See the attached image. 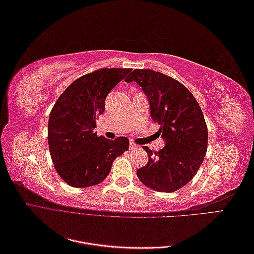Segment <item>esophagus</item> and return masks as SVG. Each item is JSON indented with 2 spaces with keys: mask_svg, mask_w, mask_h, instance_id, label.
<instances>
[{
  "mask_svg": "<svg viewBox=\"0 0 254 254\" xmlns=\"http://www.w3.org/2000/svg\"><path fill=\"white\" fill-rule=\"evenodd\" d=\"M129 148H130V150H134V149H136V148H137V145H136V144H134L133 142H130V144H129Z\"/></svg>",
  "mask_w": 254,
  "mask_h": 254,
  "instance_id": "1",
  "label": "esophagus"
}]
</instances>
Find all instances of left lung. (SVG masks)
I'll return each instance as SVG.
<instances>
[{"label":"left lung","mask_w":254,"mask_h":254,"mask_svg":"<svg viewBox=\"0 0 254 254\" xmlns=\"http://www.w3.org/2000/svg\"><path fill=\"white\" fill-rule=\"evenodd\" d=\"M127 82L136 81L147 95L153 123L160 125L165 146L148 153V162L136 171L146 187L163 193L178 190L194 178L206 153L207 127L200 106L187 87L171 76L135 68Z\"/></svg>","instance_id":"left-lung-1"}]
</instances>
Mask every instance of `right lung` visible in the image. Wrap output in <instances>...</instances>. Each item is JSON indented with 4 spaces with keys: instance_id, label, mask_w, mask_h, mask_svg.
<instances>
[{
    "instance_id": "obj_1",
    "label": "right lung",
    "mask_w": 254,
    "mask_h": 254,
    "mask_svg": "<svg viewBox=\"0 0 254 254\" xmlns=\"http://www.w3.org/2000/svg\"><path fill=\"white\" fill-rule=\"evenodd\" d=\"M131 68L104 67L73 81L50 113L48 140L54 166L65 183L89 188L103 182L115 158L129 148V140H108L94 131L109 92Z\"/></svg>"
}]
</instances>
